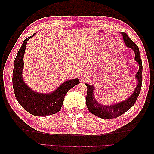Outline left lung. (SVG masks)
Here are the masks:
<instances>
[{
	"mask_svg": "<svg viewBox=\"0 0 154 154\" xmlns=\"http://www.w3.org/2000/svg\"><path fill=\"white\" fill-rule=\"evenodd\" d=\"M121 34L122 35L124 43L126 44V46L132 49L135 53V60L139 64V70L136 75V79L138 81V85L134 91L133 94L127 100H125L122 102L117 103L115 104H111V105L106 106L102 105L99 104L96 100L95 98L94 97L93 90L94 87L85 84L87 87V93L86 98V104L88 110L91 113L94 115L99 116L101 119H112L114 118L119 117L125 113L126 111L128 110L134 104H135L136 101L138 99L139 94L140 93L142 83V63L141 57L139 51V48L134 42L130 39L124 32H122Z\"/></svg>",
	"mask_w": 154,
	"mask_h": 154,
	"instance_id": "obj_1",
	"label": "left lung"
}]
</instances>
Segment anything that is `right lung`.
I'll return each mask as SVG.
<instances>
[{"label":"right lung","instance_id":"1","mask_svg":"<svg viewBox=\"0 0 154 154\" xmlns=\"http://www.w3.org/2000/svg\"><path fill=\"white\" fill-rule=\"evenodd\" d=\"M32 36L28 37L23 42L15 58L12 73L13 89L16 100L27 112L38 116L51 115L60 110L67 91L79 84V81L77 78L65 81L50 94L38 93L30 89L23 81L22 72L24 67L23 58L26 46L28 40Z\"/></svg>","mask_w":154,"mask_h":154}]
</instances>
